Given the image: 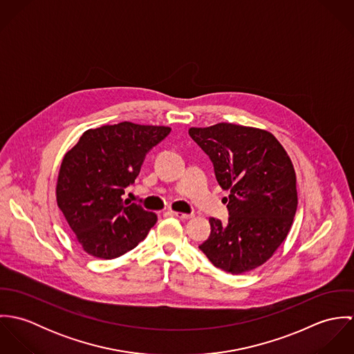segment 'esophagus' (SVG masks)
<instances>
[{
	"label": "esophagus",
	"mask_w": 354,
	"mask_h": 354,
	"mask_svg": "<svg viewBox=\"0 0 354 354\" xmlns=\"http://www.w3.org/2000/svg\"><path fill=\"white\" fill-rule=\"evenodd\" d=\"M170 215L181 218V219H189L194 216V214H184V212H177V211H170Z\"/></svg>",
	"instance_id": "esophagus-1"
}]
</instances>
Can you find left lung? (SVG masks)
Segmentation results:
<instances>
[{"label": "left lung", "mask_w": 354, "mask_h": 354, "mask_svg": "<svg viewBox=\"0 0 354 354\" xmlns=\"http://www.w3.org/2000/svg\"><path fill=\"white\" fill-rule=\"evenodd\" d=\"M225 198L227 223L209 218L211 233L199 245L208 260L230 274L261 266L286 239L297 209L296 173L281 143L267 131L219 122L191 128Z\"/></svg>", "instance_id": "left-lung-1"}]
</instances>
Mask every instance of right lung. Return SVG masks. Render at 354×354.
<instances>
[{
    "instance_id": "obj_1",
    "label": "right lung",
    "mask_w": 354,
    "mask_h": 354,
    "mask_svg": "<svg viewBox=\"0 0 354 354\" xmlns=\"http://www.w3.org/2000/svg\"><path fill=\"white\" fill-rule=\"evenodd\" d=\"M169 127L120 122L86 131L65 153L57 180V204L88 254L114 259L133 250L156 223V215L122 199L147 152Z\"/></svg>"
}]
</instances>
